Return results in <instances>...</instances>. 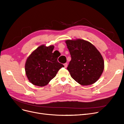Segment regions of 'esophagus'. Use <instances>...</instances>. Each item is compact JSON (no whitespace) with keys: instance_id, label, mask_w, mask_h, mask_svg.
Masks as SVG:
<instances>
[{"instance_id":"34e87169","label":"esophagus","mask_w":124,"mask_h":124,"mask_svg":"<svg viewBox=\"0 0 124 124\" xmlns=\"http://www.w3.org/2000/svg\"><path fill=\"white\" fill-rule=\"evenodd\" d=\"M64 67L66 68L67 66V63H65V64H64Z\"/></svg>"}]
</instances>
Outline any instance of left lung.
<instances>
[{
    "mask_svg": "<svg viewBox=\"0 0 124 124\" xmlns=\"http://www.w3.org/2000/svg\"><path fill=\"white\" fill-rule=\"evenodd\" d=\"M65 42L71 57L67 68L71 78L82 85L96 82L104 68L100 53L91 42L83 39L66 40Z\"/></svg>",
    "mask_w": 124,
    "mask_h": 124,
    "instance_id": "8db88e82",
    "label": "left lung"
}]
</instances>
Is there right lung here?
Returning a JSON list of instances; mask_svg holds the SVG:
<instances>
[{
  "instance_id": "1",
  "label": "right lung",
  "mask_w": 124,
  "mask_h": 124,
  "mask_svg": "<svg viewBox=\"0 0 124 124\" xmlns=\"http://www.w3.org/2000/svg\"><path fill=\"white\" fill-rule=\"evenodd\" d=\"M54 46L41 45L27 59L25 69L29 82L34 85L44 87L49 84L59 70L64 67L58 62V58L52 53Z\"/></svg>"
}]
</instances>
